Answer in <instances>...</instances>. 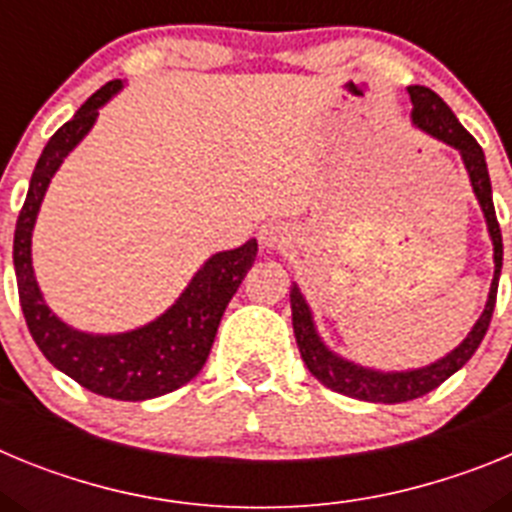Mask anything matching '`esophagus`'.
Listing matches in <instances>:
<instances>
[{
	"label": "esophagus",
	"instance_id": "1",
	"mask_svg": "<svg viewBox=\"0 0 512 512\" xmlns=\"http://www.w3.org/2000/svg\"><path fill=\"white\" fill-rule=\"evenodd\" d=\"M259 238H261V243H264L266 248H284L289 241H292V235H289L287 225L277 223V220L266 223L264 228H261Z\"/></svg>",
	"mask_w": 512,
	"mask_h": 512
}]
</instances>
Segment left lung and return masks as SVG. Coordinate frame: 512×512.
<instances>
[{"mask_svg": "<svg viewBox=\"0 0 512 512\" xmlns=\"http://www.w3.org/2000/svg\"><path fill=\"white\" fill-rule=\"evenodd\" d=\"M408 92L410 99H413V122L420 130H425L436 140L449 143V146H454L461 153V161L467 166L469 182H472L474 194H477L479 207L485 212L487 230H490L492 246H495V277H492L485 312L474 323L472 333L443 359L433 361V364L423 366V369H410V372H377V369H366V366H359L354 361H346L338 354H333L320 341L315 323H312L310 307H307L305 297L300 295L297 284H292V292H289L297 348H300L302 361H305L312 377L323 382L333 392H341V395L366 402H384V405H395V402H408L415 400V397L428 395V392L436 390L438 384L446 382L451 374L459 372L461 366L472 359V354L479 348L482 338H485L487 328H490L497 300V282H500V269H503V233H500L495 205H492V184L490 174H487V161L482 146L464 130V125L449 110V104L443 102L433 89L415 84V87H408Z\"/></svg>", "mask_w": 512, "mask_h": 512, "instance_id": "1", "label": "left lung"}]
</instances>
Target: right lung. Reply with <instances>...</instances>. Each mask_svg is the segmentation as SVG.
Returning <instances> with one entry per match:
<instances>
[{"label": "right lung", "instance_id": "obj_1", "mask_svg": "<svg viewBox=\"0 0 512 512\" xmlns=\"http://www.w3.org/2000/svg\"><path fill=\"white\" fill-rule=\"evenodd\" d=\"M120 87L122 81L115 79L97 89L76 110V115L48 140V146L43 148L35 164L25 205L17 217L12 259H15L22 315L45 359L94 395L138 402L179 390L182 384L200 374L210 356L220 318L230 297L238 292L243 277L256 261L259 243L251 238L241 248L215 253L161 318L130 333L92 336V333L74 330L53 315L40 295L33 274V259H30L35 217H38L45 189L51 184L58 166L63 164V158L89 133L99 115V107L112 94L120 92Z\"/></svg>", "mask_w": 512, "mask_h": 512}]
</instances>
